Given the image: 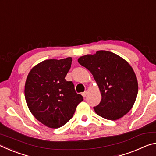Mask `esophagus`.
Returning <instances> with one entry per match:
<instances>
[{"mask_svg":"<svg viewBox=\"0 0 156 156\" xmlns=\"http://www.w3.org/2000/svg\"><path fill=\"white\" fill-rule=\"evenodd\" d=\"M87 91H84V92H83V93H82V96H83L84 98L87 96Z\"/></svg>","mask_w":156,"mask_h":156,"instance_id":"1","label":"esophagus"}]
</instances>
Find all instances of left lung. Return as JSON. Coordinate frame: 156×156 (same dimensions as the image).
<instances>
[{
    "mask_svg": "<svg viewBox=\"0 0 156 156\" xmlns=\"http://www.w3.org/2000/svg\"><path fill=\"white\" fill-rule=\"evenodd\" d=\"M78 61L91 73L101 93V101L94 107L95 112L109 120L126 114L138 91L136 76L131 65L118 55L102 50L81 56Z\"/></svg>",
    "mask_w": 156,
    "mask_h": 156,
    "instance_id": "8db88e82",
    "label": "left lung"
}]
</instances>
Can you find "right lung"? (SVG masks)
<instances>
[{
	"instance_id": "right-lung-1",
	"label": "right lung",
	"mask_w": 156,
	"mask_h": 156,
	"mask_svg": "<svg viewBox=\"0 0 156 156\" xmlns=\"http://www.w3.org/2000/svg\"><path fill=\"white\" fill-rule=\"evenodd\" d=\"M72 61L71 57L44 60L31 69L26 80L25 96L29 109L49 128L65 125L83 100L72 82L65 80Z\"/></svg>"
}]
</instances>
